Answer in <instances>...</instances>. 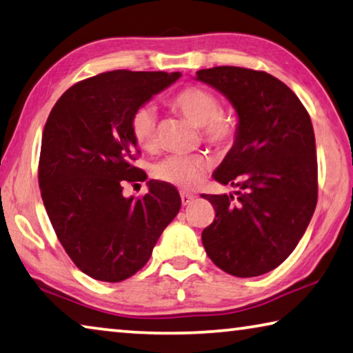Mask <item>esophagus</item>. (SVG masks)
<instances>
[{"label": "esophagus", "instance_id": "esophagus-1", "mask_svg": "<svg viewBox=\"0 0 353 353\" xmlns=\"http://www.w3.org/2000/svg\"><path fill=\"white\" fill-rule=\"evenodd\" d=\"M181 199H182V204L183 205H188V204H192L193 201H194V194L187 193V192H182L181 193Z\"/></svg>", "mask_w": 353, "mask_h": 353}]
</instances>
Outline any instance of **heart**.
Masks as SVG:
<instances>
[{
  "instance_id": "1",
  "label": "heart",
  "mask_w": 353,
  "mask_h": 353,
  "mask_svg": "<svg viewBox=\"0 0 353 353\" xmlns=\"http://www.w3.org/2000/svg\"><path fill=\"white\" fill-rule=\"evenodd\" d=\"M171 106L193 124L201 125L207 143L226 146L236 137L234 117L220 113V102L214 92L201 86H188L171 99ZM132 133L139 148L152 150L157 146V113L154 106L143 105L132 116ZM209 160L199 154H172L157 161L152 176L159 181L183 190L196 187L203 181Z\"/></svg>"
}]
</instances>
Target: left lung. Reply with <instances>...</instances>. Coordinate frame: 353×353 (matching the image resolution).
<instances>
[{"mask_svg":"<svg viewBox=\"0 0 353 353\" xmlns=\"http://www.w3.org/2000/svg\"><path fill=\"white\" fill-rule=\"evenodd\" d=\"M236 110V139L212 177L239 190L203 194L215 220L203 231L212 262L229 275L259 276L288 259L317 204L311 117L290 89L267 72L220 65L196 72Z\"/></svg>","mask_w":353,"mask_h":353,"instance_id":"1","label":"left lung"}]
</instances>
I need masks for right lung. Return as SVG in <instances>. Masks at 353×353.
I'll use <instances>...</instances> for the list:
<instances>
[{
  "mask_svg": "<svg viewBox=\"0 0 353 353\" xmlns=\"http://www.w3.org/2000/svg\"><path fill=\"white\" fill-rule=\"evenodd\" d=\"M181 72L111 70L77 83L59 97L42 135L39 187L65 253L88 276L119 283L146 265L157 240L181 209L170 183L149 181L133 199L125 182L146 181L132 116Z\"/></svg>",
  "mask_w": 353,
  "mask_h": 353,
  "instance_id": "obj_1",
  "label": "right lung"
}]
</instances>
